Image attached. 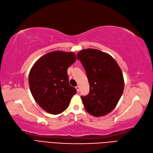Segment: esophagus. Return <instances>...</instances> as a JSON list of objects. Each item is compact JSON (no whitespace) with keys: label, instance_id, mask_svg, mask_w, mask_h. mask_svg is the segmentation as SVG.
<instances>
[{"label":"esophagus","instance_id":"1","mask_svg":"<svg viewBox=\"0 0 153 153\" xmlns=\"http://www.w3.org/2000/svg\"><path fill=\"white\" fill-rule=\"evenodd\" d=\"M75 88H76V91H77L78 92H80V87H79V86H76Z\"/></svg>","mask_w":153,"mask_h":153}]
</instances>
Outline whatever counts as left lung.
<instances>
[{
    "instance_id": "left-lung-1",
    "label": "left lung",
    "mask_w": 153,
    "mask_h": 153,
    "mask_svg": "<svg viewBox=\"0 0 153 153\" xmlns=\"http://www.w3.org/2000/svg\"><path fill=\"white\" fill-rule=\"evenodd\" d=\"M77 57L85 69L90 85L86 96H81L87 111L94 117L104 116L114 109L124 89L122 70L112 56L97 49L80 51Z\"/></svg>"
}]
</instances>
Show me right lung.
I'll list each match as a JSON object with an SVG mask.
<instances>
[{"instance_id":"obj_1","label":"right lung","mask_w":153,"mask_h":153,"mask_svg":"<svg viewBox=\"0 0 153 153\" xmlns=\"http://www.w3.org/2000/svg\"><path fill=\"white\" fill-rule=\"evenodd\" d=\"M76 61L73 52H49L35 62L29 73L31 94L46 112L58 114L67 109L76 93L69 84L67 69Z\"/></svg>"}]
</instances>
